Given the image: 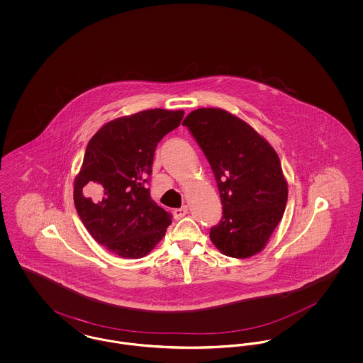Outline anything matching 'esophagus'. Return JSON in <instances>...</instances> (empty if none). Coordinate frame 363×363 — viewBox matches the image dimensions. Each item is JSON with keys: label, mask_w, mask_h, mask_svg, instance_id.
Listing matches in <instances>:
<instances>
[{"label": "esophagus", "mask_w": 363, "mask_h": 363, "mask_svg": "<svg viewBox=\"0 0 363 363\" xmlns=\"http://www.w3.org/2000/svg\"><path fill=\"white\" fill-rule=\"evenodd\" d=\"M186 213H188V207H186V206H184V207L181 208H177V209H174V219L179 220V219H182Z\"/></svg>", "instance_id": "34e87169"}]
</instances>
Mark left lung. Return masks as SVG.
Returning <instances> with one entry per match:
<instances>
[{
	"label": "left lung",
	"instance_id": "left-lung-1",
	"mask_svg": "<svg viewBox=\"0 0 363 363\" xmlns=\"http://www.w3.org/2000/svg\"><path fill=\"white\" fill-rule=\"evenodd\" d=\"M182 125L207 157L223 206L211 241L228 257L259 253L281 220L289 196L275 150L222 108L194 110Z\"/></svg>",
	"mask_w": 363,
	"mask_h": 363
}]
</instances>
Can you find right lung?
Returning a JSON list of instances; mask_svg holds the SVG:
<instances>
[{"mask_svg":"<svg viewBox=\"0 0 363 363\" xmlns=\"http://www.w3.org/2000/svg\"><path fill=\"white\" fill-rule=\"evenodd\" d=\"M182 117V110L140 111L106 123L86 145L74 206L94 240L120 257L147 256L172 225V213L151 199L148 184L157 143Z\"/></svg>","mask_w":363,"mask_h":363,"instance_id":"obj_1","label":"right lung"}]
</instances>
